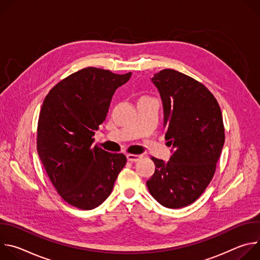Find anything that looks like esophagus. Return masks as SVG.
Masks as SVG:
<instances>
[{"label": "esophagus", "instance_id": "esophagus-1", "mask_svg": "<svg viewBox=\"0 0 260 260\" xmlns=\"http://www.w3.org/2000/svg\"><path fill=\"white\" fill-rule=\"evenodd\" d=\"M126 157H127L128 161L135 162V161H139L143 156L142 155H138V154H127Z\"/></svg>", "mask_w": 260, "mask_h": 260}]
</instances>
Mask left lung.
I'll list each match as a JSON object with an SVG mask.
<instances>
[{"instance_id": "obj_1", "label": "left lung", "mask_w": 260, "mask_h": 260, "mask_svg": "<svg viewBox=\"0 0 260 260\" xmlns=\"http://www.w3.org/2000/svg\"><path fill=\"white\" fill-rule=\"evenodd\" d=\"M152 82L162 100L165 138L174 153L168 162L151 156L155 172L146 184L160 205L179 209L196 202L213 179L225 139L223 119L213 93L192 77L165 69Z\"/></svg>"}]
</instances>
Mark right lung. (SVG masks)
<instances>
[{
  "mask_svg": "<svg viewBox=\"0 0 260 260\" xmlns=\"http://www.w3.org/2000/svg\"><path fill=\"white\" fill-rule=\"evenodd\" d=\"M132 73L115 74L94 67L71 74L46 95L37 128V150L61 199L91 210L111 193L126 164L123 153L91 147L115 90Z\"/></svg>",
  "mask_w": 260,
  "mask_h": 260,
  "instance_id": "right-lung-1",
  "label": "right lung"
}]
</instances>
